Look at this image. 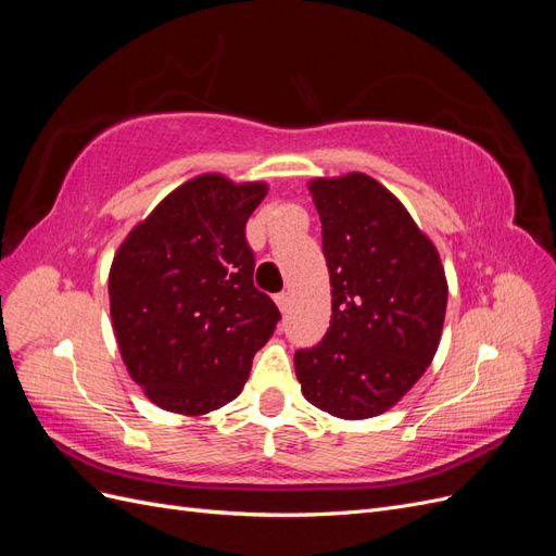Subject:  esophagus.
<instances>
[{
    "label": "esophagus",
    "mask_w": 556,
    "mask_h": 556,
    "mask_svg": "<svg viewBox=\"0 0 556 556\" xmlns=\"http://www.w3.org/2000/svg\"><path fill=\"white\" fill-rule=\"evenodd\" d=\"M276 304H278V308H280L282 313H288V308H290V292L276 294Z\"/></svg>",
    "instance_id": "obj_1"
}]
</instances>
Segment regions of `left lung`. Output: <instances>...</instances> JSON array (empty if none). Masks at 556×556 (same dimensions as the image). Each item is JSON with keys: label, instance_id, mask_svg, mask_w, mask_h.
Wrapping results in <instances>:
<instances>
[{"label": "left lung", "instance_id": "1", "mask_svg": "<svg viewBox=\"0 0 556 556\" xmlns=\"http://www.w3.org/2000/svg\"><path fill=\"white\" fill-rule=\"evenodd\" d=\"M331 282V325L294 355L301 392L341 419L394 408L441 343L447 278L439 250L376 178H313Z\"/></svg>", "mask_w": 556, "mask_h": 556}]
</instances>
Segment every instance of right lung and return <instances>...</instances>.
Returning <instances> with one entry per match:
<instances>
[{
  "mask_svg": "<svg viewBox=\"0 0 556 556\" xmlns=\"http://www.w3.org/2000/svg\"><path fill=\"white\" fill-rule=\"evenodd\" d=\"M264 180L201 174L166 194L115 250L111 325L129 378L162 410L206 415L233 401L280 313L252 285L245 223Z\"/></svg>",
  "mask_w": 556,
  "mask_h": 556,
  "instance_id": "1",
  "label": "right lung"
}]
</instances>
